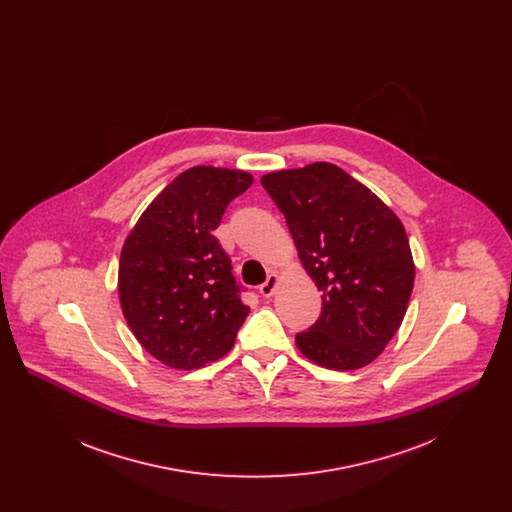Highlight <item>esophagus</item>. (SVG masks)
Listing matches in <instances>:
<instances>
[{"instance_id":"obj_1","label":"esophagus","mask_w":512,"mask_h":512,"mask_svg":"<svg viewBox=\"0 0 512 512\" xmlns=\"http://www.w3.org/2000/svg\"><path fill=\"white\" fill-rule=\"evenodd\" d=\"M276 288H278V274H276V272H270V274H268L267 282H265V284H261L259 292H261L263 297H272L274 292H276Z\"/></svg>"}]
</instances>
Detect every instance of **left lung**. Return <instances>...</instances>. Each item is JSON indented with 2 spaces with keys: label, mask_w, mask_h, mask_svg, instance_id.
<instances>
[{
  "label": "left lung",
  "mask_w": 512,
  "mask_h": 512,
  "mask_svg": "<svg viewBox=\"0 0 512 512\" xmlns=\"http://www.w3.org/2000/svg\"><path fill=\"white\" fill-rule=\"evenodd\" d=\"M261 184L322 292V313L295 336L297 349L332 370L372 363L399 330L413 292V253L401 220L332 163L268 172Z\"/></svg>",
  "instance_id": "obj_1"
}]
</instances>
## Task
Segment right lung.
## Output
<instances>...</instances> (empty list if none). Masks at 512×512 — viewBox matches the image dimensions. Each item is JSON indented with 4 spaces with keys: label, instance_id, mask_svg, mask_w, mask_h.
Masks as SVG:
<instances>
[{
    "label": "right lung",
    "instance_id": "add662e5",
    "mask_svg": "<svg viewBox=\"0 0 512 512\" xmlns=\"http://www.w3.org/2000/svg\"><path fill=\"white\" fill-rule=\"evenodd\" d=\"M251 184L249 172L188 169L149 203L124 240L122 315L163 365L192 370L219 361L249 315L213 230Z\"/></svg>",
    "mask_w": 512,
    "mask_h": 512
}]
</instances>
